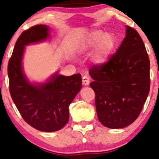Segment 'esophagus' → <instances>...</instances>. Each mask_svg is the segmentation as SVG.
<instances>
[{
	"label": "esophagus",
	"instance_id": "obj_1",
	"mask_svg": "<svg viewBox=\"0 0 159 159\" xmlns=\"http://www.w3.org/2000/svg\"><path fill=\"white\" fill-rule=\"evenodd\" d=\"M82 84L84 85H89V84H90V78L87 75L83 76V78H82Z\"/></svg>",
	"mask_w": 159,
	"mask_h": 159
}]
</instances>
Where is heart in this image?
<instances>
[{
  "label": "heart",
  "instance_id": "1",
  "mask_svg": "<svg viewBox=\"0 0 159 159\" xmlns=\"http://www.w3.org/2000/svg\"><path fill=\"white\" fill-rule=\"evenodd\" d=\"M116 45V36L112 33H105L102 30H95L89 33L82 40L81 52H85L96 46L93 56L95 64H105L114 52Z\"/></svg>",
  "mask_w": 159,
  "mask_h": 159
}]
</instances>
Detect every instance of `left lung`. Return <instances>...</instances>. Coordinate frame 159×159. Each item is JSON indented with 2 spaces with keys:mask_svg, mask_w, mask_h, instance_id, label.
Masks as SVG:
<instances>
[{
  "mask_svg": "<svg viewBox=\"0 0 159 159\" xmlns=\"http://www.w3.org/2000/svg\"><path fill=\"white\" fill-rule=\"evenodd\" d=\"M149 58L139 34L126 26L125 37L105 64L91 67L98 120L105 127L121 129L138 117L150 87Z\"/></svg>",
  "mask_w": 159,
  "mask_h": 159,
  "instance_id": "left-lung-1",
  "label": "left lung"
}]
</instances>
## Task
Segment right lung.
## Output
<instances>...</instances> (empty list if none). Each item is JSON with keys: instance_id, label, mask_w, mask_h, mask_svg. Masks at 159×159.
<instances>
[{"instance_id": "1", "label": "right lung", "mask_w": 159, "mask_h": 159, "mask_svg": "<svg viewBox=\"0 0 159 159\" xmlns=\"http://www.w3.org/2000/svg\"><path fill=\"white\" fill-rule=\"evenodd\" d=\"M46 25H38L25 30L14 46L8 63L10 93L20 114L30 126L42 132L60 130L68 123L69 106L81 88V74L55 75L43 84H31L23 72L25 46L48 37Z\"/></svg>"}]
</instances>
